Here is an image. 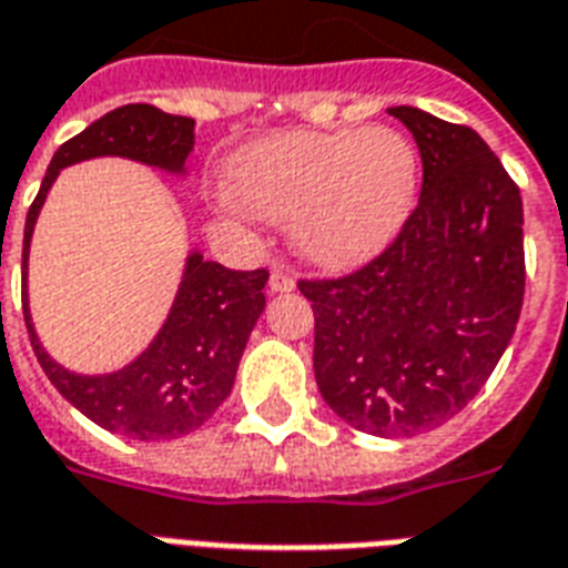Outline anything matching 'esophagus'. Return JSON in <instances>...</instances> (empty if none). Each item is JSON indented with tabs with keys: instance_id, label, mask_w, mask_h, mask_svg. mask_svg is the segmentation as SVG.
Wrapping results in <instances>:
<instances>
[{
	"instance_id": "34e87169",
	"label": "esophagus",
	"mask_w": 568,
	"mask_h": 568,
	"mask_svg": "<svg viewBox=\"0 0 568 568\" xmlns=\"http://www.w3.org/2000/svg\"><path fill=\"white\" fill-rule=\"evenodd\" d=\"M296 287V281H293V275H290L287 270H281V266H275L270 275V290L272 293H290V290Z\"/></svg>"
}]
</instances>
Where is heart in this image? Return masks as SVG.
I'll use <instances>...</instances> for the list:
<instances>
[{"instance_id": "b5f03b06", "label": "heart", "mask_w": 568, "mask_h": 568, "mask_svg": "<svg viewBox=\"0 0 568 568\" xmlns=\"http://www.w3.org/2000/svg\"><path fill=\"white\" fill-rule=\"evenodd\" d=\"M420 160L390 126L287 133L254 144L234 192L257 219L290 222L293 243L320 266H355L397 236L415 210Z\"/></svg>"}]
</instances>
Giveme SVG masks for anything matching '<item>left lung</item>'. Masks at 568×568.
I'll use <instances>...</instances> for the list:
<instances>
[{"label": "left lung", "instance_id": "1", "mask_svg": "<svg viewBox=\"0 0 568 568\" xmlns=\"http://www.w3.org/2000/svg\"><path fill=\"white\" fill-rule=\"evenodd\" d=\"M424 186L397 240L353 275L298 281L314 302V376L334 415L382 438L459 415L500 362L525 302V215L471 126L415 105Z\"/></svg>", "mask_w": 568, "mask_h": 568}]
</instances>
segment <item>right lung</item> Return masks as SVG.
I'll list each match as a JSON object with an SVG mask.
<instances>
[{
	"mask_svg": "<svg viewBox=\"0 0 568 568\" xmlns=\"http://www.w3.org/2000/svg\"><path fill=\"white\" fill-rule=\"evenodd\" d=\"M192 144V118L169 115L148 103L121 105L61 144L26 215L23 281L29 275L34 222L61 169L94 156H126L169 174H183ZM266 270L236 272L192 252L160 334L135 362L103 376H82L52 362L34 334L26 284L23 316L34 355L61 397L109 433L160 442L195 433L231 394L248 334L266 305Z\"/></svg>",
	"mask_w": 568,
	"mask_h": 568,
	"instance_id": "add662e5",
	"label": "right lung"
}]
</instances>
